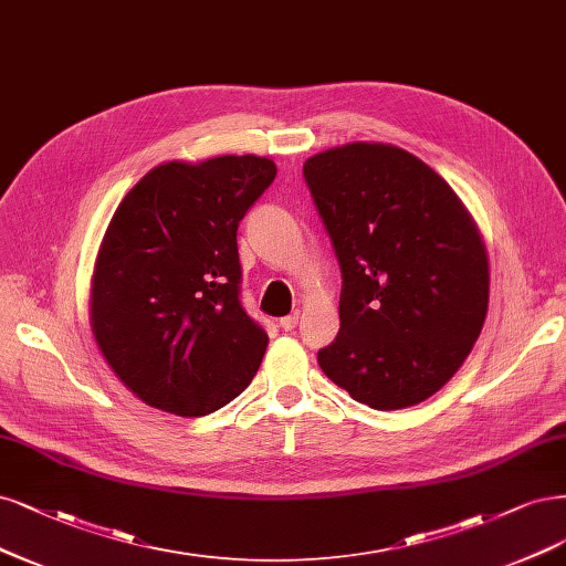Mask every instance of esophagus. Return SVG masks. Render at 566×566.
Segmentation results:
<instances>
[{
    "label": "esophagus",
    "mask_w": 566,
    "mask_h": 566,
    "mask_svg": "<svg viewBox=\"0 0 566 566\" xmlns=\"http://www.w3.org/2000/svg\"><path fill=\"white\" fill-rule=\"evenodd\" d=\"M300 323V314H290L285 318H281V327L285 329V333H290V329H295Z\"/></svg>",
    "instance_id": "1"
}]
</instances>
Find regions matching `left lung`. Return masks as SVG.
I'll list each match as a JSON object with an SVG mask.
<instances>
[{"mask_svg":"<svg viewBox=\"0 0 566 566\" xmlns=\"http://www.w3.org/2000/svg\"><path fill=\"white\" fill-rule=\"evenodd\" d=\"M342 269L339 335L318 365L373 409L423 402L469 358L490 304L480 229L440 175L386 143L304 161Z\"/></svg>","mask_w":566,"mask_h":566,"instance_id":"left-lung-1","label":"left lung"}]
</instances>
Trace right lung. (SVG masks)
<instances>
[{"mask_svg":"<svg viewBox=\"0 0 566 566\" xmlns=\"http://www.w3.org/2000/svg\"><path fill=\"white\" fill-rule=\"evenodd\" d=\"M255 154L166 161L122 199L91 276L88 321L145 405L203 417L243 394L269 337L239 302L237 229L274 182Z\"/></svg>","mask_w":566,"mask_h":566,"instance_id":"obj_1","label":"right lung"}]
</instances>
